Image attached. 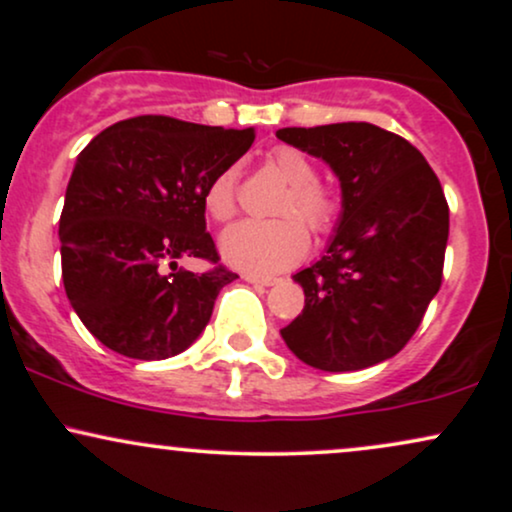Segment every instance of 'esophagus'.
Wrapping results in <instances>:
<instances>
[{
	"label": "esophagus",
	"instance_id": "esophagus-1",
	"mask_svg": "<svg viewBox=\"0 0 512 512\" xmlns=\"http://www.w3.org/2000/svg\"><path fill=\"white\" fill-rule=\"evenodd\" d=\"M243 279L250 281V284H260V286H274L281 281V279H276V276H260V274H245Z\"/></svg>",
	"mask_w": 512,
	"mask_h": 512
}]
</instances>
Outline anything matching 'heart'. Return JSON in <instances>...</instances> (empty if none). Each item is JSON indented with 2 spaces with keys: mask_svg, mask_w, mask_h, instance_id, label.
Wrapping results in <instances>:
<instances>
[{
  "mask_svg": "<svg viewBox=\"0 0 512 512\" xmlns=\"http://www.w3.org/2000/svg\"><path fill=\"white\" fill-rule=\"evenodd\" d=\"M269 166L289 182V190L276 204V214L284 219L238 221L228 226L219 240L223 260L250 274H272L296 264L308 252V233L300 222L313 233H325L339 214L334 192L317 182L315 166L301 151L279 146L269 156ZM204 209L214 221H228L236 214V170H223L209 182ZM293 215L302 220H293Z\"/></svg>",
  "mask_w": 512,
  "mask_h": 512,
  "instance_id": "obj_1",
  "label": "heart"
}]
</instances>
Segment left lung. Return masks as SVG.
Listing matches in <instances>:
<instances>
[{"mask_svg": "<svg viewBox=\"0 0 512 512\" xmlns=\"http://www.w3.org/2000/svg\"><path fill=\"white\" fill-rule=\"evenodd\" d=\"M276 137L322 158L342 187L327 252L293 274L305 308L281 337L327 373L383 363L409 342L443 281V187L416 146L370 122L284 127Z\"/></svg>", "mask_w": 512, "mask_h": 512, "instance_id": "8db88e82", "label": "left lung"}]
</instances>
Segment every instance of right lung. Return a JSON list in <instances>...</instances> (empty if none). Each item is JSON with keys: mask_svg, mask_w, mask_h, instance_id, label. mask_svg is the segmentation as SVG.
Instances as JSON below:
<instances>
[{"mask_svg": "<svg viewBox=\"0 0 512 512\" xmlns=\"http://www.w3.org/2000/svg\"><path fill=\"white\" fill-rule=\"evenodd\" d=\"M252 142L255 129L139 115L81 151L60 216L62 281L98 342L137 361H163L204 332L216 296L238 274L221 264L187 272L178 257L219 262L204 192Z\"/></svg>", "mask_w": 512, "mask_h": 512, "instance_id": "add662e5", "label": "right lung"}]
</instances>
